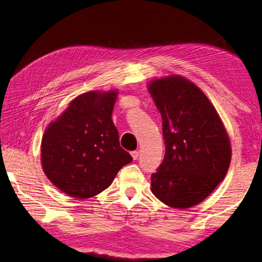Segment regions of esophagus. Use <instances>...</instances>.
<instances>
[{
    "label": "esophagus",
    "instance_id": "34e87169",
    "mask_svg": "<svg viewBox=\"0 0 262 262\" xmlns=\"http://www.w3.org/2000/svg\"><path fill=\"white\" fill-rule=\"evenodd\" d=\"M131 156L133 160H138V157H139V151H137V150L131 151Z\"/></svg>",
    "mask_w": 262,
    "mask_h": 262
}]
</instances>
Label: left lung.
<instances>
[{
  "mask_svg": "<svg viewBox=\"0 0 262 262\" xmlns=\"http://www.w3.org/2000/svg\"><path fill=\"white\" fill-rule=\"evenodd\" d=\"M148 90L161 113L165 145L151 191L171 208H191L224 180L231 159L228 135L208 97L186 78L163 77Z\"/></svg>",
  "mask_w": 262,
  "mask_h": 262,
  "instance_id": "8db88e82",
  "label": "left lung"
}]
</instances>
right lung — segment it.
I'll list each match as a JSON object with an SVG mask.
<instances>
[{
	"mask_svg": "<svg viewBox=\"0 0 262 262\" xmlns=\"http://www.w3.org/2000/svg\"><path fill=\"white\" fill-rule=\"evenodd\" d=\"M116 96V91L83 93L44 132V173L67 195L76 199L96 196L132 161L120 146L112 120Z\"/></svg>",
	"mask_w": 262,
	"mask_h": 262,
	"instance_id": "obj_1",
	"label": "right lung"
}]
</instances>
